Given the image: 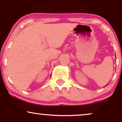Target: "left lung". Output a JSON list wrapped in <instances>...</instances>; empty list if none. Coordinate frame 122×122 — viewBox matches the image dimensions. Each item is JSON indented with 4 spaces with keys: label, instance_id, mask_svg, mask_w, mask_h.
Listing matches in <instances>:
<instances>
[{
    "label": "left lung",
    "instance_id": "obj_1",
    "mask_svg": "<svg viewBox=\"0 0 122 122\" xmlns=\"http://www.w3.org/2000/svg\"><path fill=\"white\" fill-rule=\"evenodd\" d=\"M108 84H109V83H108ZM108 84H107V85H108Z\"/></svg>",
    "mask_w": 122,
    "mask_h": 122
}]
</instances>
